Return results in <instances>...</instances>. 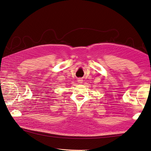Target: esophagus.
Returning <instances> with one entry per match:
<instances>
[{
    "label": "esophagus",
    "mask_w": 151,
    "mask_h": 151,
    "mask_svg": "<svg viewBox=\"0 0 151 151\" xmlns=\"http://www.w3.org/2000/svg\"><path fill=\"white\" fill-rule=\"evenodd\" d=\"M78 83H83V79L81 78H79L78 79Z\"/></svg>",
    "instance_id": "1"
}]
</instances>
